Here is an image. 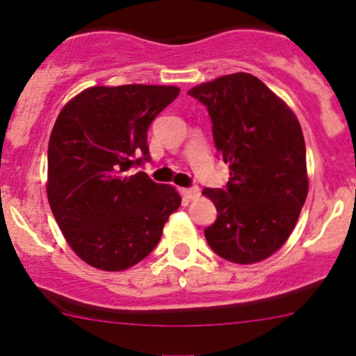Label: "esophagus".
Segmentation results:
<instances>
[{
	"instance_id": "1",
	"label": "esophagus",
	"mask_w": 356,
	"mask_h": 356,
	"mask_svg": "<svg viewBox=\"0 0 356 356\" xmlns=\"http://www.w3.org/2000/svg\"><path fill=\"white\" fill-rule=\"evenodd\" d=\"M182 196L188 200H196L200 196V188L198 186H193V188H184L182 189Z\"/></svg>"
}]
</instances>
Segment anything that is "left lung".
<instances>
[{
    "instance_id": "obj_1",
    "label": "left lung",
    "mask_w": 356,
    "mask_h": 356,
    "mask_svg": "<svg viewBox=\"0 0 356 356\" xmlns=\"http://www.w3.org/2000/svg\"><path fill=\"white\" fill-rule=\"evenodd\" d=\"M207 106L215 148L229 163L225 189L204 188L217 220L204 238L218 257L257 264L293 232L308 195L307 149L293 110L260 79L238 72L188 92Z\"/></svg>"
}]
</instances>
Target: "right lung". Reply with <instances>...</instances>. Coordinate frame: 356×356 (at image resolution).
<instances>
[{"label":"right lung","mask_w":356,"mask_h":356,"mask_svg":"<svg viewBox=\"0 0 356 356\" xmlns=\"http://www.w3.org/2000/svg\"><path fill=\"white\" fill-rule=\"evenodd\" d=\"M175 86H95L63 106L48 146V201L79 258L118 272L158 245L181 204L172 186L127 170L149 160L148 129Z\"/></svg>","instance_id":"obj_1"}]
</instances>
